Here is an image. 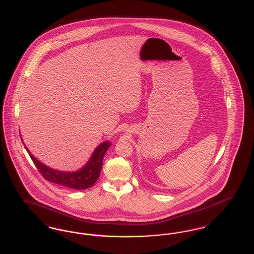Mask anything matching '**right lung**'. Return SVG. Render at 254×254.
Instances as JSON below:
<instances>
[{"label":"right lung","mask_w":254,"mask_h":254,"mask_svg":"<svg viewBox=\"0 0 254 254\" xmlns=\"http://www.w3.org/2000/svg\"><path fill=\"white\" fill-rule=\"evenodd\" d=\"M25 146V145H24ZM111 142L104 141L100 143L96 150L94 151L92 157L88 160L86 165L82 167L80 170L77 172H61L57 170H53L50 167L46 166L30 153V151L26 148L27 152L34 161L35 167L38 169L40 174L44 177L46 180L54 183V184L62 185L64 187L74 189V190H86L88 188L92 187L95 184L96 180L98 179L101 168L103 164V158L110 148Z\"/></svg>","instance_id":"add662e5"}]
</instances>
